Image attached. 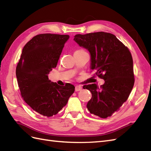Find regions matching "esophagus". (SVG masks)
I'll return each instance as SVG.
<instances>
[{"mask_svg": "<svg viewBox=\"0 0 151 151\" xmlns=\"http://www.w3.org/2000/svg\"><path fill=\"white\" fill-rule=\"evenodd\" d=\"M82 89V86H75V91H81Z\"/></svg>", "mask_w": 151, "mask_h": 151, "instance_id": "1", "label": "esophagus"}]
</instances>
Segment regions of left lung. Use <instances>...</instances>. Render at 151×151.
<instances>
[{
  "instance_id": "left-lung-1",
  "label": "left lung",
  "mask_w": 151,
  "mask_h": 151,
  "mask_svg": "<svg viewBox=\"0 0 151 151\" xmlns=\"http://www.w3.org/2000/svg\"><path fill=\"white\" fill-rule=\"evenodd\" d=\"M73 40L89 52L91 69L105 80L100 88L96 83L85 86L83 89L92 94L87 109L101 118L111 116L127 100L134 86L131 52L114 35L102 31L76 35Z\"/></svg>"
}]
</instances>
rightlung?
I'll list each match as a JSON object with an SVG mask.
<instances>
[{
	"label": "right lung",
	"mask_w": 151,
	"mask_h": 151,
	"mask_svg": "<svg viewBox=\"0 0 151 151\" xmlns=\"http://www.w3.org/2000/svg\"><path fill=\"white\" fill-rule=\"evenodd\" d=\"M68 35L45 33L35 36L22 49L16 68V76L24 100L45 116L57 114L67 104L75 91L70 83L60 86L49 80L57 67Z\"/></svg>",
	"instance_id": "add662e5"
}]
</instances>
